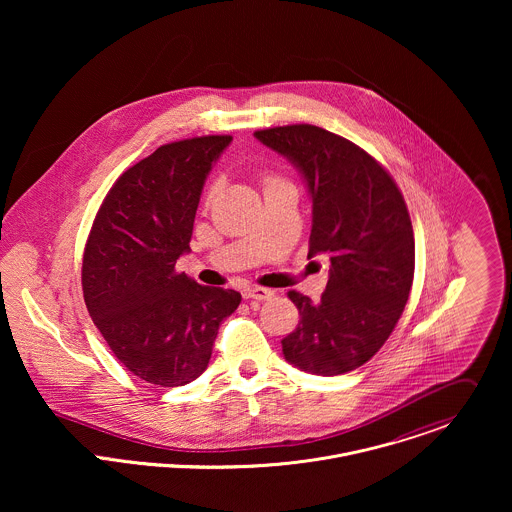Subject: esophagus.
<instances>
[{
  "instance_id": "esophagus-1",
  "label": "esophagus",
  "mask_w": 512,
  "mask_h": 512,
  "mask_svg": "<svg viewBox=\"0 0 512 512\" xmlns=\"http://www.w3.org/2000/svg\"><path fill=\"white\" fill-rule=\"evenodd\" d=\"M242 295H244L246 299H258V301H266V299H270V297L274 295V292H272V290H268V288L250 286V288H244Z\"/></svg>"
}]
</instances>
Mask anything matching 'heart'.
Returning a JSON list of instances; mask_svg holds the SVG:
<instances>
[{
	"label": "heart",
	"instance_id": "b5f03b06",
	"mask_svg": "<svg viewBox=\"0 0 512 512\" xmlns=\"http://www.w3.org/2000/svg\"><path fill=\"white\" fill-rule=\"evenodd\" d=\"M270 181H272V179H270ZM270 181H268V183H270Z\"/></svg>",
	"mask_w": 512,
	"mask_h": 512
}]
</instances>
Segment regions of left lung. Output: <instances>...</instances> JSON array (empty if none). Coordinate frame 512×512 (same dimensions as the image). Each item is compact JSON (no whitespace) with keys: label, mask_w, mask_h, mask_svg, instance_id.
<instances>
[{"label":"left lung","mask_w":512,"mask_h":512,"mask_svg":"<svg viewBox=\"0 0 512 512\" xmlns=\"http://www.w3.org/2000/svg\"><path fill=\"white\" fill-rule=\"evenodd\" d=\"M290 159L313 203L309 256L327 254L321 301L290 292L299 309L282 341L290 365L335 376L370 361L396 327L414 280V230L400 189L365 149L311 124L254 132Z\"/></svg>","instance_id":"1"}]
</instances>
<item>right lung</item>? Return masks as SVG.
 <instances>
[{
	"label": "right lung",
	"instance_id": "right-lung-1",
	"mask_svg": "<svg viewBox=\"0 0 512 512\" xmlns=\"http://www.w3.org/2000/svg\"><path fill=\"white\" fill-rule=\"evenodd\" d=\"M230 136L157 147L108 191L82 258L86 309L116 359L157 386H183L209 366L219 325L240 293L177 274L203 185Z\"/></svg>",
	"mask_w": 512,
	"mask_h": 512
}]
</instances>
